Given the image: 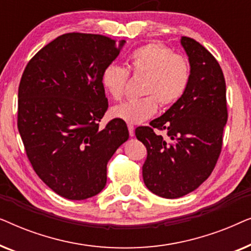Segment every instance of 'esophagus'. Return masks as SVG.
Segmentation results:
<instances>
[{"instance_id": "obj_1", "label": "esophagus", "mask_w": 251, "mask_h": 251, "mask_svg": "<svg viewBox=\"0 0 251 251\" xmlns=\"http://www.w3.org/2000/svg\"><path fill=\"white\" fill-rule=\"evenodd\" d=\"M128 129H129V135L131 137L135 136V126L132 125H128Z\"/></svg>"}]
</instances>
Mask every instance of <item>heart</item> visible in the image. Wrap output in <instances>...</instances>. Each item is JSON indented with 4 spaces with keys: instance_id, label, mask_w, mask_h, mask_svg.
Masks as SVG:
<instances>
[{
    "instance_id": "heart-1",
    "label": "heart",
    "mask_w": 251,
    "mask_h": 251,
    "mask_svg": "<svg viewBox=\"0 0 251 251\" xmlns=\"http://www.w3.org/2000/svg\"><path fill=\"white\" fill-rule=\"evenodd\" d=\"M129 71L145 75L142 98L130 99L111 109L113 118L126 123H142L157 111V105L168 107L179 100L191 80V67L186 58L174 53L162 43L151 42L137 48L128 57ZM129 81L126 68L109 64L101 73L102 87L114 100H121Z\"/></svg>"
}]
</instances>
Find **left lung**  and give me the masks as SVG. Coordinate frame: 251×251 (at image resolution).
I'll return each mask as SVG.
<instances>
[{"instance_id":"obj_1","label":"left lung","mask_w":251,"mask_h":251,"mask_svg":"<svg viewBox=\"0 0 251 251\" xmlns=\"http://www.w3.org/2000/svg\"><path fill=\"white\" fill-rule=\"evenodd\" d=\"M180 43L191 66L183 97L136 137L147 150L143 178L152 193L166 199L184 197L210 176L222 152L227 122L226 84L216 58L203 46L183 36ZM154 128L164 131L162 136Z\"/></svg>"}]
</instances>
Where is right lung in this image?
<instances>
[{"instance_id": "add662e5", "label": "right lung", "mask_w": 251, "mask_h": 251, "mask_svg": "<svg viewBox=\"0 0 251 251\" xmlns=\"http://www.w3.org/2000/svg\"><path fill=\"white\" fill-rule=\"evenodd\" d=\"M126 41L99 34L67 33L28 61L18 89V130L30 164L54 193L68 200L98 194L107 163L129 138L128 126L113 119L101 73Z\"/></svg>"}]
</instances>
